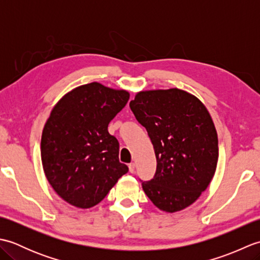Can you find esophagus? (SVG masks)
<instances>
[{
	"label": "esophagus",
	"instance_id": "1",
	"mask_svg": "<svg viewBox=\"0 0 260 260\" xmlns=\"http://www.w3.org/2000/svg\"><path fill=\"white\" fill-rule=\"evenodd\" d=\"M128 169H129V172L131 173H134L135 172V164L134 163H131L128 165Z\"/></svg>",
	"mask_w": 260,
	"mask_h": 260
}]
</instances>
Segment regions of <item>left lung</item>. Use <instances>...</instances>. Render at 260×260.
I'll list each match as a JSON object with an SVG mask.
<instances>
[{
    "instance_id": "left-lung-1",
    "label": "left lung",
    "mask_w": 260,
    "mask_h": 260,
    "mask_svg": "<svg viewBox=\"0 0 260 260\" xmlns=\"http://www.w3.org/2000/svg\"><path fill=\"white\" fill-rule=\"evenodd\" d=\"M144 126L156 156V172L142 181L145 194L159 210L176 212L194 202L211 182L219 156L211 116L184 90L141 91L129 103Z\"/></svg>"
}]
</instances>
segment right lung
<instances>
[{
    "mask_svg": "<svg viewBox=\"0 0 260 260\" xmlns=\"http://www.w3.org/2000/svg\"><path fill=\"white\" fill-rule=\"evenodd\" d=\"M129 99L126 90L99 82L75 88L51 110L42 132L41 159L57 194L77 208L96 206L121 175L119 143L108 124Z\"/></svg>",
    "mask_w": 260,
    "mask_h": 260,
    "instance_id": "1",
    "label": "right lung"
}]
</instances>
